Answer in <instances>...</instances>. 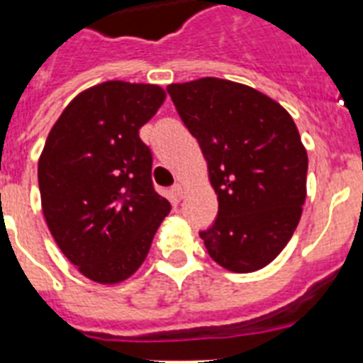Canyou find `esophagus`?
Masks as SVG:
<instances>
[{"label": "esophagus", "instance_id": "obj_1", "mask_svg": "<svg viewBox=\"0 0 363 363\" xmlns=\"http://www.w3.org/2000/svg\"><path fill=\"white\" fill-rule=\"evenodd\" d=\"M171 198H173V201H181L184 198V188L181 184H175V186L171 188Z\"/></svg>", "mask_w": 363, "mask_h": 363}]
</instances>
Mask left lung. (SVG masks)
Returning a JSON list of instances; mask_svg holds the SVG:
<instances>
[{
    "instance_id": "obj_1",
    "label": "left lung",
    "mask_w": 363,
    "mask_h": 363,
    "mask_svg": "<svg viewBox=\"0 0 363 363\" xmlns=\"http://www.w3.org/2000/svg\"><path fill=\"white\" fill-rule=\"evenodd\" d=\"M199 143L218 198L215 224L199 233L216 264L252 273L281 254L307 196V150L292 116L241 82L205 77L167 86Z\"/></svg>"
}]
</instances>
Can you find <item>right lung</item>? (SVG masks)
I'll list each match as a JSON object with an SVG mask.
<instances>
[{
  "mask_svg": "<svg viewBox=\"0 0 363 363\" xmlns=\"http://www.w3.org/2000/svg\"><path fill=\"white\" fill-rule=\"evenodd\" d=\"M165 101L158 84L107 81L71 99L37 164L41 207L64 256L90 281L118 284L145 262L171 205L152 186L139 130Z\"/></svg>",
  "mask_w": 363,
  "mask_h": 363,
  "instance_id": "right-lung-1",
  "label": "right lung"
}]
</instances>
